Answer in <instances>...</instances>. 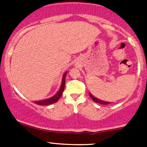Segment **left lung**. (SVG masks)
<instances>
[{"mask_svg": "<svg viewBox=\"0 0 147 147\" xmlns=\"http://www.w3.org/2000/svg\"><path fill=\"white\" fill-rule=\"evenodd\" d=\"M89 94H90V97H91L92 100L94 102H97V103L101 104V105H109V104H110V102H109L103 101V100H100V99L97 98V97H95L94 96H93L90 92H89Z\"/></svg>", "mask_w": 147, "mask_h": 147, "instance_id": "obj_1", "label": "left lung"}]
</instances>
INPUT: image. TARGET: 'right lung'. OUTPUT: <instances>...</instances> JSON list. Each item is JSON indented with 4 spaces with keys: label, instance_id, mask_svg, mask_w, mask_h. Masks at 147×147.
Returning <instances> with one entry per match:
<instances>
[{
    "label": "right lung",
    "instance_id": "add662e5",
    "mask_svg": "<svg viewBox=\"0 0 147 147\" xmlns=\"http://www.w3.org/2000/svg\"><path fill=\"white\" fill-rule=\"evenodd\" d=\"M67 73V72H65L63 76V79H62V84L61 86L60 87V90L59 91L55 94L54 96L53 97H50L48 99H45V100H39V101H35V103L37 104V105H51V104L55 103L56 102H57L59 100V99L61 97L62 94H63V91L65 90V77H66Z\"/></svg>",
    "mask_w": 147,
    "mask_h": 147
}]
</instances>
